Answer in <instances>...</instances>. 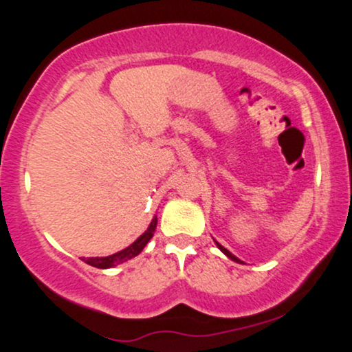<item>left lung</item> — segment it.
Wrapping results in <instances>:
<instances>
[{"label": "left lung", "mask_w": 352, "mask_h": 352, "mask_svg": "<svg viewBox=\"0 0 352 352\" xmlns=\"http://www.w3.org/2000/svg\"><path fill=\"white\" fill-rule=\"evenodd\" d=\"M215 243H217V241H215ZM217 246H218V248H220V250H221V252H223L225 254H227V256H228V258H232V260H233V261H236V263H241V261H240V260H238V258L235 256V254H232V253H230V252H228V250H227V248H225V246H221L220 243H217Z\"/></svg>", "instance_id": "8db88e82"}]
</instances>
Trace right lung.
Segmentation results:
<instances>
[{
	"mask_svg": "<svg viewBox=\"0 0 352 352\" xmlns=\"http://www.w3.org/2000/svg\"><path fill=\"white\" fill-rule=\"evenodd\" d=\"M155 227H157V217L153 218L152 223L148 225V228L145 230V233H142L137 240L132 243L131 246H127V248L122 250V252L119 253H114L111 254V256H104V258H82L84 261H86L87 265L94 266V268H112V266L119 265V263H124V261L131 260V258H134L139 254L142 250L145 248V245L148 243V240L153 236V232H155Z\"/></svg>",
	"mask_w": 352,
	"mask_h": 352,
	"instance_id": "1",
	"label": "right lung"
}]
</instances>
